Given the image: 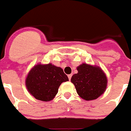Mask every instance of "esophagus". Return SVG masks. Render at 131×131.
I'll return each mask as SVG.
<instances>
[{"mask_svg":"<svg viewBox=\"0 0 131 131\" xmlns=\"http://www.w3.org/2000/svg\"><path fill=\"white\" fill-rule=\"evenodd\" d=\"M68 78H69V80L70 81V80H71V77H72V74H69V75H68Z\"/></svg>","mask_w":131,"mask_h":131,"instance_id":"obj_1","label":"esophagus"}]
</instances>
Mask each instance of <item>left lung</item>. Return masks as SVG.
Masks as SVG:
<instances>
[{
  "instance_id": "8db88e82",
  "label": "left lung",
  "mask_w": 131,
  "mask_h": 131,
  "mask_svg": "<svg viewBox=\"0 0 131 131\" xmlns=\"http://www.w3.org/2000/svg\"><path fill=\"white\" fill-rule=\"evenodd\" d=\"M77 73L71 77L77 94L84 100H96L106 91L107 78L101 68L83 63L77 67Z\"/></svg>"
}]
</instances>
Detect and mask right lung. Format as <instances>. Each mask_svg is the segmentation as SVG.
Here are the masks:
<instances>
[{
	"label": "right lung",
	"instance_id": "right-lung-1",
	"mask_svg": "<svg viewBox=\"0 0 131 131\" xmlns=\"http://www.w3.org/2000/svg\"><path fill=\"white\" fill-rule=\"evenodd\" d=\"M69 81L63 69L51 63H37L31 68L25 78L29 93L37 100L51 101L58 92L60 84Z\"/></svg>",
	"mask_w": 131,
	"mask_h": 131
}]
</instances>
